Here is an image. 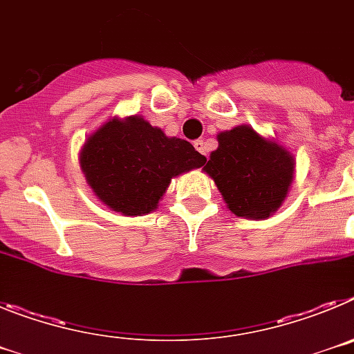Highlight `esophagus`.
Here are the masks:
<instances>
[{
    "label": "esophagus",
    "instance_id": "1",
    "mask_svg": "<svg viewBox=\"0 0 354 354\" xmlns=\"http://www.w3.org/2000/svg\"><path fill=\"white\" fill-rule=\"evenodd\" d=\"M193 145H195V149L198 150L200 154L207 156V145H205V142H204V140H196V142L193 143Z\"/></svg>",
    "mask_w": 354,
    "mask_h": 354
}]
</instances>
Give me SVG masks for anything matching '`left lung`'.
<instances>
[{
	"label": "left lung",
	"mask_w": 354,
	"mask_h": 354,
	"mask_svg": "<svg viewBox=\"0 0 354 354\" xmlns=\"http://www.w3.org/2000/svg\"><path fill=\"white\" fill-rule=\"evenodd\" d=\"M218 143L204 170L214 179L227 207L250 220L273 214L294 179L292 156L248 126L220 133Z\"/></svg>",
	"instance_id": "8db88e82"
}]
</instances>
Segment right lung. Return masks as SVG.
I'll return each instance as SVG.
<instances>
[{"instance_id": "right-lung-1", "label": "right lung", "mask_w": 354, "mask_h": 354, "mask_svg": "<svg viewBox=\"0 0 354 354\" xmlns=\"http://www.w3.org/2000/svg\"><path fill=\"white\" fill-rule=\"evenodd\" d=\"M86 183L101 202L126 216L154 211L171 177L200 168L205 158L186 140L168 138L142 117L109 120L80 154Z\"/></svg>"}]
</instances>
